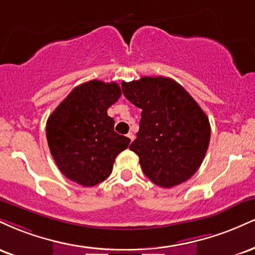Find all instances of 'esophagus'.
Returning a JSON list of instances; mask_svg holds the SVG:
<instances>
[{"label": "esophagus", "instance_id": "esophagus-1", "mask_svg": "<svg viewBox=\"0 0 255 255\" xmlns=\"http://www.w3.org/2000/svg\"><path fill=\"white\" fill-rule=\"evenodd\" d=\"M127 136L129 137L130 141H133V140H134V134H133V133H128V134H127Z\"/></svg>", "mask_w": 255, "mask_h": 255}]
</instances>
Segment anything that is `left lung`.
I'll return each instance as SVG.
<instances>
[{
    "label": "left lung",
    "instance_id": "left-lung-1",
    "mask_svg": "<svg viewBox=\"0 0 255 255\" xmlns=\"http://www.w3.org/2000/svg\"><path fill=\"white\" fill-rule=\"evenodd\" d=\"M125 97L141 109L129 148L157 186L171 188L197 172L211 136L209 119L186 90L170 78L142 77L122 83Z\"/></svg>",
    "mask_w": 255,
    "mask_h": 255
}]
</instances>
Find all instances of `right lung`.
Returning a JSON list of instances; mask_svg holds the SVG:
<instances>
[{
	"label": "right lung",
	"mask_w": 255,
	"mask_h": 255,
	"mask_svg": "<svg viewBox=\"0 0 255 255\" xmlns=\"http://www.w3.org/2000/svg\"><path fill=\"white\" fill-rule=\"evenodd\" d=\"M121 97L116 83L91 80L79 85L46 121V139L58 169L67 178L92 187L109 177L129 137L114 130L108 109Z\"/></svg>",
	"instance_id": "1"
}]
</instances>
